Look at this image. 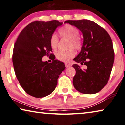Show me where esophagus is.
Masks as SVG:
<instances>
[{
	"label": "esophagus",
	"mask_w": 125,
	"mask_h": 125,
	"mask_svg": "<svg viewBox=\"0 0 125 125\" xmlns=\"http://www.w3.org/2000/svg\"><path fill=\"white\" fill-rule=\"evenodd\" d=\"M64 64H65V67H66V68H68V67H69L71 66V64H69V63H66Z\"/></svg>",
	"instance_id": "1"
}]
</instances>
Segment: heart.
<instances>
[{
	"label": "heart",
	"mask_w": 125,
	"mask_h": 125,
	"mask_svg": "<svg viewBox=\"0 0 125 125\" xmlns=\"http://www.w3.org/2000/svg\"><path fill=\"white\" fill-rule=\"evenodd\" d=\"M58 33L61 38H68V47L70 49L67 50L59 51L56 54V58L62 62H68L75 55V50L72 47L79 50L82 47V40L79 36V30L74 26L66 24L59 29ZM58 42L59 38L57 35L52 34L50 38V45L52 49L55 50L57 49Z\"/></svg>",
	"instance_id": "obj_1"
}]
</instances>
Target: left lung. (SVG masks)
Here are the masks:
<instances>
[{
  "mask_svg": "<svg viewBox=\"0 0 125 125\" xmlns=\"http://www.w3.org/2000/svg\"><path fill=\"white\" fill-rule=\"evenodd\" d=\"M66 22L80 29L84 37L81 52L74 58L79 64L73 66L76 70L73 86L82 94L97 93L108 83L113 67L115 52L111 38L104 28L92 21L67 20ZM80 64L87 67L83 70Z\"/></svg>",
  "mask_w": 125,
  "mask_h": 125,
  "instance_id": "1",
  "label": "left lung"
}]
</instances>
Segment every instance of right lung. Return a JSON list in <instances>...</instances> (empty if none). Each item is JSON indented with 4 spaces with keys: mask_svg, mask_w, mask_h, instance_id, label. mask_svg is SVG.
Listing matches in <instances>:
<instances>
[{
    "mask_svg": "<svg viewBox=\"0 0 125 125\" xmlns=\"http://www.w3.org/2000/svg\"><path fill=\"white\" fill-rule=\"evenodd\" d=\"M62 24L56 20L31 22L22 30L14 45L15 75L24 90L34 97L52 94L59 75L66 68L63 62L55 59L50 45V37ZM45 55L52 56L53 62H42V58Z\"/></svg>",
    "mask_w": 125,
    "mask_h": 125,
    "instance_id": "1",
    "label": "right lung"
}]
</instances>
